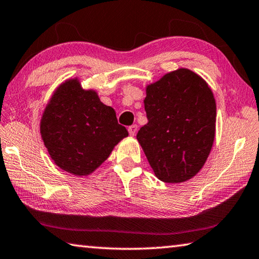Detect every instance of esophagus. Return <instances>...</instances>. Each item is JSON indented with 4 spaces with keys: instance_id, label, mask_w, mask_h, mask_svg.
<instances>
[{
    "instance_id": "34e87169",
    "label": "esophagus",
    "mask_w": 259,
    "mask_h": 259,
    "mask_svg": "<svg viewBox=\"0 0 259 259\" xmlns=\"http://www.w3.org/2000/svg\"><path fill=\"white\" fill-rule=\"evenodd\" d=\"M128 131H129V134L131 135V136H135V135H136V133H137V125L136 124L130 125L128 128Z\"/></svg>"
}]
</instances>
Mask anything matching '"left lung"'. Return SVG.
Instances as JSON below:
<instances>
[{"label":"left lung","mask_w":259,"mask_h":259,"mask_svg":"<svg viewBox=\"0 0 259 259\" xmlns=\"http://www.w3.org/2000/svg\"><path fill=\"white\" fill-rule=\"evenodd\" d=\"M144 106L147 123L137 139L157 178L166 183L191 179L214 141L217 106L211 89L195 72L179 69L147 86Z\"/></svg>","instance_id":"obj_1"}]
</instances>
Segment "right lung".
Returning <instances> with one entry per match:
<instances>
[{
    "mask_svg": "<svg viewBox=\"0 0 259 259\" xmlns=\"http://www.w3.org/2000/svg\"><path fill=\"white\" fill-rule=\"evenodd\" d=\"M45 146L57 166L73 175H88L128 136L115 110L94 91H83L77 79L63 83L45 109L40 124Z\"/></svg>",
    "mask_w": 259,
    "mask_h": 259,
    "instance_id": "right-lung-1",
    "label": "right lung"
}]
</instances>
